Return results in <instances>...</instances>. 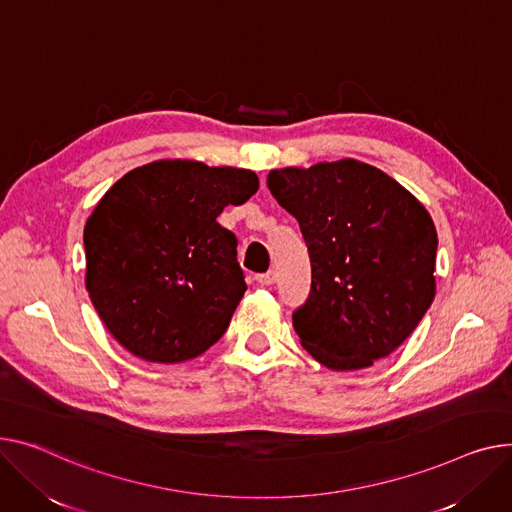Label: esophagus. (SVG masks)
I'll return each instance as SVG.
<instances>
[{"label":"esophagus","instance_id":"1","mask_svg":"<svg viewBox=\"0 0 512 512\" xmlns=\"http://www.w3.org/2000/svg\"><path fill=\"white\" fill-rule=\"evenodd\" d=\"M255 282H257L259 286H271V284L276 282V271H267V274L255 276Z\"/></svg>","mask_w":512,"mask_h":512}]
</instances>
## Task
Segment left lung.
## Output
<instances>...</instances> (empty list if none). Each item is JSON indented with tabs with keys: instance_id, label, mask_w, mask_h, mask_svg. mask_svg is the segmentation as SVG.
<instances>
[{
	"instance_id": "8db88e82",
	"label": "left lung",
	"mask_w": 512,
	"mask_h": 512,
	"mask_svg": "<svg viewBox=\"0 0 512 512\" xmlns=\"http://www.w3.org/2000/svg\"><path fill=\"white\" fill-rule=\"evenodd\" d=\"M267 187L309 247L311 294L292 313L302 348L331 370L395 352L436 294L438 236L426 208L354 158L269 170Z\"/></svg>"
}]
</instances>
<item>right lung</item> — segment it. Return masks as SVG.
Masks as SVG:
<instances>
[{
	"instance_id": "1",
	"label": "right lung",
	"mask_w": 512,
	"mask_h": 512,
	"mask_svg": "<svg viewBox=\"0 0 512 512\" xmlns=\"http://www.w3.org/2000/svg\"><path fill=\"white\" fill-rule=\"evenodd\" d=\"M257 189L247 168L156 160L102 195L84 226L86 290L125 350L175 364L224 335L247 284L216 218Z\"/></svg>"
}]
</instances>
